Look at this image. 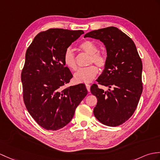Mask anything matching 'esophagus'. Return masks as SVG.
<instances>
[{
  "label": "esophagus",
  "mask_w": 160,
  "mask_h": 160,
  "mask_svg": "<svg viewBox=\"0 0 160 160\" xmlns=\"http://www.w3.org/2000/svg\"><path fill=\"white\" fill-rule=\"evenodd\" d=\"M86 88H87V91H88V92H90L91 85H90V84H86Z\"/></svg>",
  "instance_id": "obj_1"
}]
</instances>
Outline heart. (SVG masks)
<instances>
[{
  "mask_svg": "<svg viewBox=\"0 0 160 160\" xmlns=\"http://www.w3.org/2000/svg\"><path fill=\"white\" fill-rule=\"evenodd\" d=\"M79 48L84 52L90 55L88 61V65L92 63L98 66L100 68H104L106 64V58L103 54L98 52V47L95 43L91 41H84L81 43ZM63 62L65 65L72 71H75L77 69V64L75 54L70 48L65 50L62 57ZM98 69L95 65L88 66L87 68L80 69L74 74V80L78 83H90L98 75Z\"/></svg>",
  "mask_w": 160,
  "mask_h": 160,
  "instance_id": "heart-1",
  "label": "heart"
}]
</instances>
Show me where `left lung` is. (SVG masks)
I'll return each instance as SVG.
<instances>
[{"label":"left lung","mask_w":160,"mask_h":160,"mask_svg":"<svg viewBox=\"0 0 160 160\" xmlns=\"http://www.w3.org/2000/svg\"><path fill=\"white\" fill-rule=\"evenodd\" d=\"M84 38L99 39L106 48L105 68L91 93L98 99L93 113L102 123L116 127L127 121L138 106L142 92V63L132 39L118 28L110 27L87 33Z\"/></svg>","instance_id":"left-lung-1"}]
</instances>
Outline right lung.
Wrapping results in <instances>:
<instances>
[{
    "mask_svg": "<svg viewBox=\"0 0 160 160\" xmlns=\"http://www.w3.org/2000/svg\"><path fill=\"white\" fill-rule=\"evenodd\" d=\"M83 33L50 28L37 35L26 52L21 73L24 102L34 120L47 130L68 124L87 95L84 84L67 87L73 76L62 60L65 50Z\"/></svg>",
    "mask_w": 160,
    "mask_h": 160,
    "instance_id": "add662e5",
    "label": "right lung"
}]
</instances>
